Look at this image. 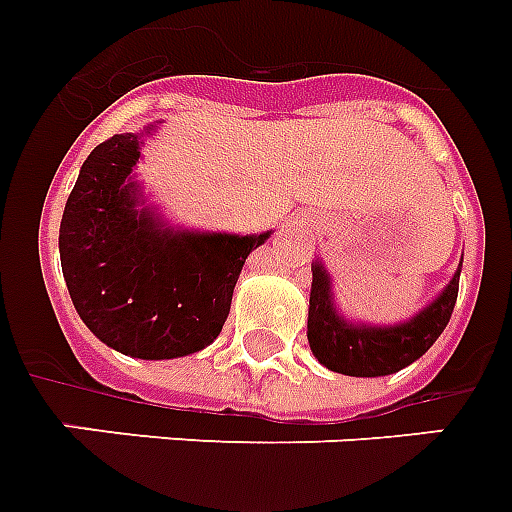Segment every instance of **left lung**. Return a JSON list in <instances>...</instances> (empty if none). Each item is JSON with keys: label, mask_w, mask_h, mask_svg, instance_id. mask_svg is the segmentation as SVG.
Wrapping results in <instances>:
<instances>
[{"label": "left lung", "mask_w": 512, "mask_h": 512, "mask_svg": "<svg viewBox=\"0 0 512 512\" xmlns=\"http://www.w3.org/2000/svg\"><path fill=\"white\" fill-rule=\"evenodd\" d=\"M460 267L447 288L412 320L375 327L343 320L333 304L330 275L322 267V261H314L309 322H306V338H309L314 357L320 359V365H325L327 370L354 375V378H378V375L404 370L415 359L423 357L444 333L457 301Z\"/></svg>", "instance_id": "obj_1"}]
</instances>
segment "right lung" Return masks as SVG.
<instances>
[{"label":"right lung","instance_id":"obj_1","mask_svg":"<svg viewBox=\"0 0 512 512\" xmlns=\"http://www.w3.org/2000/svg\"><path fill=\"white\" fill-rule=\"evenodd\" d=\"M140 145V134H113L89 153L60 222V264L76 312L110 349L187 357L222 333L240 269L272 232L166 227L140 208Z\"/></svg>","mask_w":512,"mask_h":512}]
</instances>
